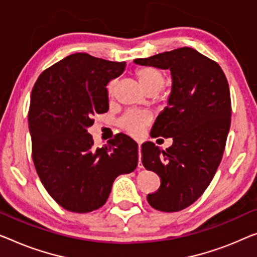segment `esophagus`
Masks as SVG:
<instances>
[{
    "label": "esophagus",
    "instance_id": "1",
    "mask_svg": "<svg viewBox=\"0 0 257 257\" xmlns=\"http://www.w3.org/2000/svg\"><path fill=\"white\" fill-rule=\"evenodd\" d=\"M141 157H142V153H141V144L139 143V168L143 167V165H142V159H141Z\"/></svg>",
    "mask_w": 257,
    "mask_h": 257
}]
</instances>
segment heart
Here are the masks:
<instances>
[{"label": "heart", "mask_w": 257, "mask_h": 257, "mask_svg": "<svg viewBox=\"0 0 257 257\" xmlns=\"http://www.w3.org/2000/svg\"><path fill=\"white\" fill-rule=\"evenodd\" d=\"M137 79L141 84L142 89L145 92L149 90H157L160 91L164 87L165 84V78L164 75L160 72L158 69L152 67H143L140 68L136 71ZM115 86V82H110L108 85L109 93H112ZM149 117L145 114L142 113H127L125 115L122 116L120 120L121 127L127 130V132L132 134L140 133L142 128L148 123Z\"/></svg>", "instance_id": "obj_1"}]
</instances>
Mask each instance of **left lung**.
Masks as SVG:
<instances>
[{"instance_id": "obj_1", "label": "left lung", "mask_w": 257, "mask_h": 257, "mask_svg": "<svg viewBox=\"0 0 257 257\" xmlns=\"http://www.w3.org/2000/svg\"><path fill=\"white\" fill-rule=\"evenodd\" d=\"M134 62L171 71L170 98L152 132L172 137L173 144L164 151L144 143L142 163L162 180L159 189L148 195L149 204L180 211L204 193L223 158L232 112L226 76L217 62L189 47Z\"/></svg>"}]
</instances>
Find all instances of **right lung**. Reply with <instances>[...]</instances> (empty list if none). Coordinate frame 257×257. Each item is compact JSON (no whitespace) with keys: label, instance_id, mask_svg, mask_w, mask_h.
Returning <instances> with one entry per match:
<instances>
[{"label":"right lung","instance_id":"1","mask_svg":"<svg viewBox=\"0 0 257 257\" xmlns=\"http://www.w3.org/2000/svg\"><path fill=\"white\" fill-rule=\"evenodd\" d=\"M113 62L75 53L41 72L31 93L29 128L37 173L54 201L71 212H91L106 203L120 174L139 163V145L118 134L94 148L87 128L108 110L107 84L124 71Z\"/></svg>","mask_w":257,"mask_h":257}]
</instances>
